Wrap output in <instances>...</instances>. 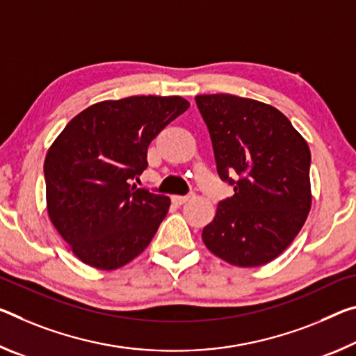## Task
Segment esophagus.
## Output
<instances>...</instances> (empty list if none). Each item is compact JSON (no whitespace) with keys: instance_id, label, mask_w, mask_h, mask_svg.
Wrapping results in <instances>:
<instances>
[{"instance_id":"obj_1","label":"esophagus","mask_w":356,"mask_h":356,"mask_svg":"<svg viewBox=\"0 0 356 356\" xmlns=\"http://www.w3.org/2000/svg\"><path fill=\"white\" fill-rule=\"evenodd\" d=\"M195 198V193H190V195H185V196H172V202L174 204H184V202H187L190 200Z\"/></svg>"}]
</instances>
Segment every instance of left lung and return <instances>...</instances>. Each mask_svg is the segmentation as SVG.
Masks as SVG:
<instances>
[{"label":"left lung","instance_id":"8db88e82","mask_svg":"<svg viewBox=\"0 0 356 356\" xmlns=\"http://www.w3.org/2000/svg\"><path fill=\"white\" fill-rule=\"evenodd\" d=\"M195 99L211 134L218 176L234 187L202 229V242L234 266L273 261L310 211L309 145L289 118L261 101L227 93Z\"/></svg>","mask_w":356,"mask_h":356}]
</instances>
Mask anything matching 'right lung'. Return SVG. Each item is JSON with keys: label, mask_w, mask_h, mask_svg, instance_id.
Wrapping results in <instances>:
<instances>
[{"label": "right lung", "mask_w": 356, "mask_h": 356, "mask_svg": "<svg viewBox=\"0 0 356 356\" xmlns=\"http://www.w3.org/2000/svg\"><path fill=\"white\" fill-rule=\"evenodd\" d=\"M190 103L180 97L101 101L67 123L44 161L47 212L74 255L117 269L150 244L171 200L129 185L149 144Z\"/></svg>", "instance_id": "1"}]
</instances>
